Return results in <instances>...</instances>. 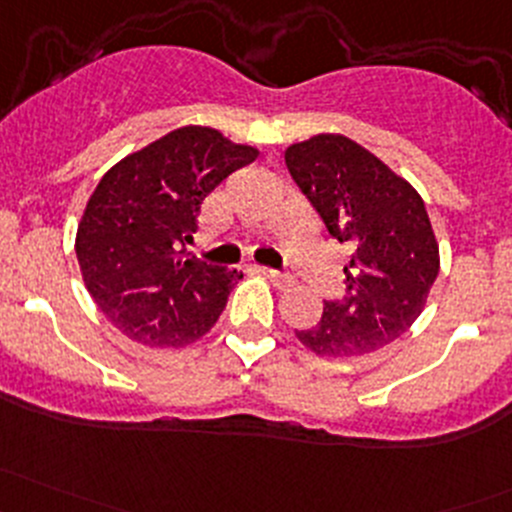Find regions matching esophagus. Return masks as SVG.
Segmentation results:
<instances>
[{"label": "esophagus", "instance_id": "1", "mask_svg": "<svg viewBox=\"0 0 512 512\" xmlns=\"http://www.w3.org/2000/svg\"><path fill=\"white\" fill-rule=\"evenodd\" d=\"M257 272H262V275H265L267 280L275 282V285H287V282H289L287 275H282V272L272 270V267H257Z\"/></svg>", "mask_w": 512, "mask_h": 512}]
</instances>
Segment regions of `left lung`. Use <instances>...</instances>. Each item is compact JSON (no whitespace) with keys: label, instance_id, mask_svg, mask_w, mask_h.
I'll return each mask as SVG.
<instances>
[{"label":"left lung","instance_id":"1","mask_svg":"<svg viewBox=\"0 0 512 512\" xmlns=\"http://www.w3.org/2000/svg\"><path fill=\"white\" fill-rule=\"evenodd\" d=\"M285 163L324 227L352 247L344 294L324 302L297 339L319 356H359L399 339L426 304L438 245L421 195L359 143L322 133L287 148Z\"/></svg>","mask_w":512,"mask_h":512}]
</instances>
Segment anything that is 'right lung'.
I'll use <instances>...</instances> for the list:
<instances>
[{
    "label": "right lung",
    "instance_id": "right-lung-1",
    "mask_svg": "<svg viewBox=\"0 0 512 512\" xmlns=\"http://www.w3.org/2000/svg\"><path fill=\"white\" fill-rule=\"evenodd\" d=\"M257 151L185 126L113 165L81 218L76 257L86 289L128 339L185 347L210 332L240 272L185 252L200 205Z\"/></svg>",
    "mask_w": 512,
    "mask_h": 512
}]
</instances>
